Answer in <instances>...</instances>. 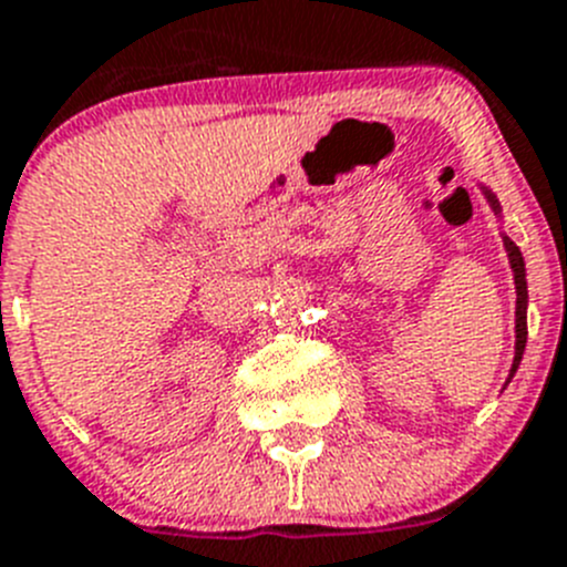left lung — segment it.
Instances as JSON below:
<instances>
[{
    "mask_svg": "<svg viewBox=\"0 0 567 567\" xmlns=\"http://www.w3.org/2000/svg\"><path fill=\"white\" fill-rule=\"evenodd\" d=\"M482 196L488 199L491 210L496 216H502V205L494 194H491L485 185H480ZM502 245H505V254H508V262L511 270H514V288H516V319H514V333H516V342H514V362H511V371L508 379H505V385H508L511 379H514L516 368L522 362V353H525V342H528V279H525V259H522V250L516 248V243L511 236L502 234Z\"/></svg>",
    "mask_w": 567,
    "mask_h": 567,
    "instance_id": "left-lung-1",
    "label": "left lung"
}]
</instances>
